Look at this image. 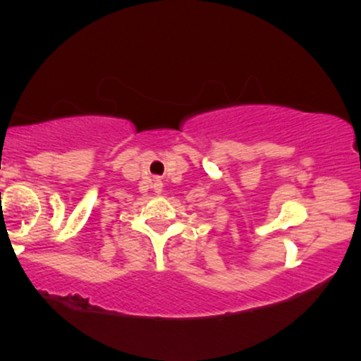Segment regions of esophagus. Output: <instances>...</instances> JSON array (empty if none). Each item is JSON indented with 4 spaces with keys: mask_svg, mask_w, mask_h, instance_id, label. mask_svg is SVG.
I'll use <instances>...</instances> for the list:
<instances>
[{
    "mask_svg": "<svg viewBox=\"0 0 361 361\" xmlns=\"http://www.w3.org/2000/svg\"><path fill=\"white\" fill-rule=\"evenodd\" d=\"M156 183H154V190L156 192H161V190H163V181L159 180V176H156Z\"/></svg>",
    "mask_w": 361,
    "mask_h": 361,
    "instance_id": "obj_1",
    "label": "esophagus"
}]
</instances>
